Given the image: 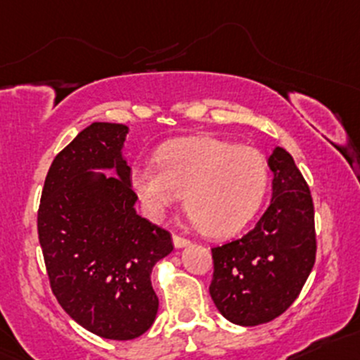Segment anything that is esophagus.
Wrapping results in <instances>:
<instances>
[{
    "label": "esophagus",
    "mask_w": 360,
    "mask_h": 360,
    "mask_svg": "<svg viewBox=\"0 0 360 360\" xmlns=\"http://www.w3.org/2000/svg\"><path fill=\"white\" fill-rule=\"evenodd\" d=\"M172 243H174V246H176V248H184V246H188V244H189V239L181 238V236L174 234L172 236Z\"/></svg>",
    "instance_id": "34e87169"
}]
</instances>
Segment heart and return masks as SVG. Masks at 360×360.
I'll use <instances>...</instances> for the list:
<instances>
[{"label":"heart","mask_w":360,"mask_h":360,"mask_svg":"<svg viewBox=\"0 0 360 360\" xmlns=\"http://www.w3.org/2000/svg\"><path fill=\"white\" fill-rule=\"evenodd\" d=\"M266 183V159L258 148L213 136L172 141L157 153V165L131 171V186L148 217L160 219L184 196L193 222L215 238L250 222Z\"/></svg>","instance_id":"1"}]
</instances>
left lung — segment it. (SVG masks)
I'll list each match as a JSON object with an SVG mask.
<instances>
[{
    "label": "left lung",
    "instance_id": "8db88e82",
    "mask_svg": "<svg viewBox=\"0 0 360 360\" xmlns=\"http://www.w3.org/2000/svg\"><path fill=\"white\" fill-rule=\"evenodd\" d=\"M271 201L248 234L212 248L210 295L225 319L256 326L285 313L314 266V205L287 150L268 159Z\"/></svg>",
    "mask_w": 360,
    "mask_h": 360
}]
</instances>
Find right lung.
Returning <instances> with one entry per match:
<instances>
[{
  "label": "right lung",
  "instance_id": "obj_1",
  "mask_svg": "<svg viewBox=\"0 0 360 360\" xmlns=\"http://www.w3.org/2000/svg\"><path fill=\"white\" fill-rule=\"evenodd\" d=\"M126 135L128 126L116 122L78 133L51 164L37 213L53 294L71 319L109 340H133L155 321L150 275L174 250L171 234L135 210Z\"/></svg>",
  "mask_w": 360,
  "mask_h": 360
}]
</instances>
